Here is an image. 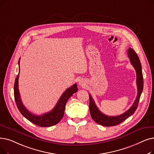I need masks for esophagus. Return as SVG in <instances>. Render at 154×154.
Here are the masks:
<instances>
[{"instance_id":"1","label":"esophagus","mask_w":154,"mask_h":154,"mask_svg":"<svg viewBox=\"0 0 154 154\" xmlns=\"http://www.w3.org/2000/svg\"><path fill=\"white\" fill-rule=\"evenodd\" d=\"M79 85L81 86H85V82H84V81H81L79 82Z\"/></svg>"}]
</instances>
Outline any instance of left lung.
<instances>
[{
	"label": "left lung",
	"mask_w": 154,
	"mask_h": 154,
	"mask_svg": "<svg viewBox=\"0 0 154 154\" xmlns=\"http://www.w3.org/2000/svg\"><path fill=\"white\" fill-rule=\"evenodd\" d=\"M128 55L131 65L133 66V67L135 68L136 70L137 85L138 90L137 96L136 97L135 101L128 111H126L125 112L123 113V114L116 116H107L99 110L94 101L92 96H91L90 94H89V110L91 116L95 122L104 126H112L120 124L123 122H124L126 119L132 115L137 108L140 97L142 94V92L143 89V78L142 75V65L137 54L136 52L133 50V49L130 48L128 50Z\"/></svg>",
	"instance_id": "left-lung-1"
}]
</instances>
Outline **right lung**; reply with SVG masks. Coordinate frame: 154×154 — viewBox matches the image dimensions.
I'll list each match as a JSON object with an SVG mask.
<instances>
[{"mask_svg": "<svg viewBox=\"0 0 154 154\" xmlns=\"http://www.w3.org/2000/svg\"><path fill=\"white\" fill-rule=\"evenodd\" d=\"M19 62L20 58L18 62L19 65ZM19 73L15 80L14 93L15 101L20 112H21L23 116H24L26 119H28L29 122L39 126L49 127L57 125L58 122H60V121L62 119L64 115V111L66 102H67L69 99L73 94L77 92L78 88L77 84H73L72 86L68 88L62 94V95L61 96L60 98L59 99L58 103L55 106V108L51 111L46 112L45 114H43L42 115L38 116L32 114V113L29 111L25 108V106L23 105L21 101V97H20L21 96H20V94L18 89V79L19 75Z\"/></svg>", "mask_w": 154, "mask_h": 154, "instance_id": "1", "label": "right lung"}]
</instances>
